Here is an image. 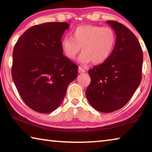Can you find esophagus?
Listing matches in <instances>:
<instances>
[{
    "instance_id": "1",
    "label": "esophagus",
    "mask_w": 152,
    "mask_h": 152,
    "mask_svg": "<svg viewBox=\"0 0 152 152\" xmlns=\"http://www.w3.org/2000/svg\"><path fill=\"white\" fill-rule=\"evenodd\" d=\"M78 72H79V73H84L85 72V70H84V68H82V67H79Z\"/></svg>"
}]
</instances>
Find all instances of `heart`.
<instances>
[{
    "instance_id": "b5f03b06",
    "label": "heart",
    "mask_w": 152,
    "mask_h": 152,
    "mask_svg": "<svg viewBox=\"0 0 152 152\" xmlns=\"http://www.w3.org/2000/svg\"><path fill=\"white\" fill-rule=\"evenodd\" d=\"M116 43V35L109 27L85 25L76 27L72 37H64L61 47L67 58L74 60L79 51H83L78 58L79 62L86 65L93 61L102 64L111 55Z\"/></svg>"
}]
</instances>
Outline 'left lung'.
I'll return each mask as SVG.
<instances>
[{
	"instance_id": "1",
	"label": "left lung",
	"mask_w": 152,
	"mask_h": 152,
	"mask_svg": "<svg viewBox=\"0 0 152 152\" xmlns=\"http://www.w3.org/2000/svg\"><path fill=\"white\" fill-rule=\"evenodd\" d=\"M116 34V43L107 61L88 70L91 84L86 91L91 106L109 113L129 101L141 80L143 51L135 35L125 25L107 20Z\"/></svg>"
}]
</instances>
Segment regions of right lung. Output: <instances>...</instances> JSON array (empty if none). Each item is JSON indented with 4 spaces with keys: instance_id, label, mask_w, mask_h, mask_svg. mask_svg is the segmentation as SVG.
<instances>
[{
    "instance_id": "1",
    "label": "right lung",
    "mask_w": 152,
    "mask_h": 152,
    "mask_svg": "<svg viewBox=\"0 0 152 152\" xmlns=\"http://www.w3.org/2000/svg\"><path fill=\"white\" fill-rule=\"evenodd\" d=\"M68 23H45L28 29L12 53V77L23 101L41 113L53 111L78 76V67L64 56L61 39Z\"/></svg>"
}]
</instances>
